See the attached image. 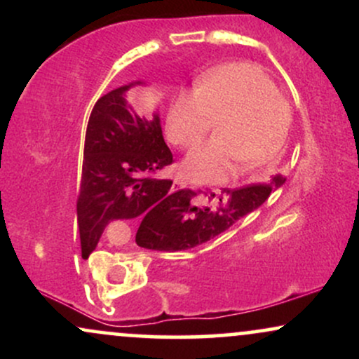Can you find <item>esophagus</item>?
<instances>
[{"instance_id": "1", "label": "esophagus", "mask_w": 359, "mask_h": 359, "mask_svg": "<svg viewBox=\"0 0 359 359\" xmlns=\"http://www.w3.org/2000/svg\"><path fill=\"white\" fill-rule=\"evenodd\" d=\"M185 187H187V184H185L184 180H179V179H175L174 184H172V191H180V189H185Z\"/></svg>"}]
</instances>
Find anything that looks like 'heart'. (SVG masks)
Segmentation results:
<instances>
[{
  "instance_id": "b5f03b06",
  "label": "heart",
  "mask_w": 359,
  "mask_h": 359,
  "mask_svg": "<svg viewBox=\"0 0 359 359\" xmlns=\"http://www.w3.org/2000/svg\"><path fill=\"white\" fill-rule=\"evenodd\" d=\"M219 123L216 140L201 143L180 163L196 184L222 182L273 160L287 137L290 109L277 86L251 64H228L205 74L197 90L180 93L167 114V137L192 147Z\"/></svg>"
}]
</instances>
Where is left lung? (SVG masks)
<instances>
[{
  "label": "left lung",
  "mask_w": 359,
  "mask_h": 359,
  "mask_svg": "<svg viewBox=\"0 0 359 359\" xmlns=\"http://www.w3.org/2000/svg\"><path fill=\"white\" fill-rule=\"evenodd\" d=\"M285 179L271 177L266 184H251L241 189H224L219 196L211 192L214 208L194 204L197 196L191 189L179 191L175 203L167 211L142 221L137 231V245L156 251H182L212 240L248 216L269 199L271 189H278Z\"/></svg>",
  "instance_id": "obj_1"
}]
</instances>
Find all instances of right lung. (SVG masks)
<instances>
[{
	"mask_svg": "<svg viewBox=\"0 0 359 359\" xmlns=\"http://www.w3.org/2000/svg\"><path fill=\"white\" fill-rule=\"evenodd\" d=\"M135 81L97 100L86 131L84 162L77 199L81 248L89 257L111 221H143L172 208L179 192L172 180L148 174L170 165L172 151L162 135L158 109L140 116L126 101Z\"/></svg>",
	"mask_w": 359,
	"mask_h": 359,
	"instance_id": "add662e5",
	"label": "right lung"
}]
</instances>
